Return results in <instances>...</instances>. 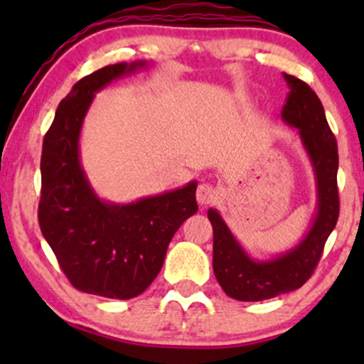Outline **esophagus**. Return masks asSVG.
Here are the masks:
<instances>
[{
  "mask_svg": "<svg viewBox=\"0 0 364 364\" xmlns=\"http://www.w3.org/2000/svg\"><path fill=\"white\" fill-rule=\"evenodd\" d=\"M215 198H217V190L212 185L203 183V185H200L198 190H196V200H198L200 205H208V203L214 202Z\"/></svg>",
  "mask_w": 364,
  "mask_h": 364,
  "instance_id": "34e87169",
  "label": "esophagus"
}]
</instances>
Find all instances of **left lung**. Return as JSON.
Here are the masks:
<instances>
[{
	"label": "left lung",
	"instance_id": "1",
	"mask_svg": "<svg viewBox=\"0 0 364 364\" xmlns=\"http://www.w3.org/2000/svg\"><path fill=\"white\" fill-rule=\"evenodd\" d=\"M289 94L282 107V119L296 128L316 183V214L310 231L294 248L270 260H255L237 243L231 229L215 208L207 215L214 229L215 279L228 296L237 301H263L299 289L311 277L330 232L339 219L337 141L325 118L318 95L308 83L292 75H284Z\"/></svg>",
	"mask_w": 364,
	"mask_h": 364
}]
</instances>
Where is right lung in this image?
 <instances>
[{
  "mask_svg": "<svg viewBox=\"0 0 364 364\" xmlns=\"http://www.w3.org/2000/svg\"><path fill=\"white\" fill-rule=\"evenodd\" d=\"M149 65L116 63L78 80L58 106L43 144V236L73 287L111 299H132L147 289L161 272L174 232L198 210L196 181L132 203H112L99 198L82 168L80 132L95 92Z\"/></svg>",
  "mask_w": 364,
  "mask_h": 364,
  "instance_id": "add662e5",
  "label": "right lung"
}]
</instances>
